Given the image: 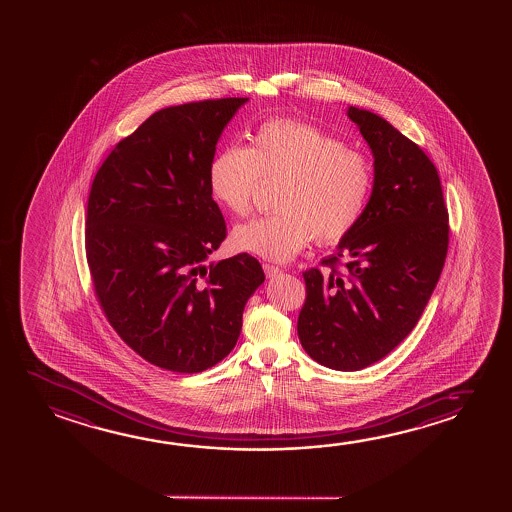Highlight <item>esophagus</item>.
I'll list each match as a JSON object with an SVG mask.
<instances>
[{
	"label": "esophagus",
	"instance_id": "esophagus-1",
	"mask_svg": "<svg viewBox=\"0 0 512 512\" xmlns=\"http://www.w3.org/2000/svg\"><path fill=\"white\" fill-rule=\"evenodd\" d=\"M264 273H266V277L273 278L277 277L278 273H282V269L273 266V264H264Z\"/></svg>",
	"mask_w": 512,
	"mask_h": 512
}]
</instances>
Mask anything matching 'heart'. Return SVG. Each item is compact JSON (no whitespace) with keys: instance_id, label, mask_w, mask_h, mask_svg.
I'll return each mask as SVG.
<instances>
[{"instance_id":"heart-1","label":"heart","mask_w":512,"mask_h":512,"mask_svg":"<svg viewBox=\"0 0 512 512\" xmlns=\"http://www.w3.org/2000/svg\"><path fill=\"white\" fill-rule=\"evenodd\" d=\"M259 178H282L275 200L280 212L235 227L232 244L239 252L284 262L314 235L319 243H337L357 227L373 168L364 153L318 126L277 118L260 123L248 146H228L212 159L210 196L234 216H246Z\"/></svg>"}]
</instances>
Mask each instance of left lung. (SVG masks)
I'll use <instances>...</instances> for the list:
<instances>
[{
	"mask_svg": "<svg viewBox=\"0 0 512 512\" xmlns=\"http://www.w3.org/2000/svg\"><path fill=\"white\" fill-rule=\"evenodd\" d=\"M373 153V189L361 221L303 273L307 298L298 337L314 361L359 371L393 352L416 327L448 252V210L432 160L386 119L350 107ZM343 258V278L335 264Z\"/></svg>",
	"mask_w": 512,
	"mask_h": 512,
	"instance_id": "1",
	"label": "left lung"
}]
</instances>
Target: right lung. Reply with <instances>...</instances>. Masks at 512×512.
Listing matches in <instances>:
<instances>
[{"mask_svg": "<svg viewBox=\"0 0 512 512\" xmlns=\"http://www.w3.org/2000/svg\"><path fill=\"white\" fill-rule=\"evenodd\" d=\"M248 98L159 110L94 176L85 252L110 325L162 369L200 373L234 350L248 298L264 282L259 260L210 262L227 225L209 191L219 137Z\"/></svg>", "mask_w": 512, "mask_h": 512, "instance_id": "right-lung-1", "label": "right lung"}]
</instances>
